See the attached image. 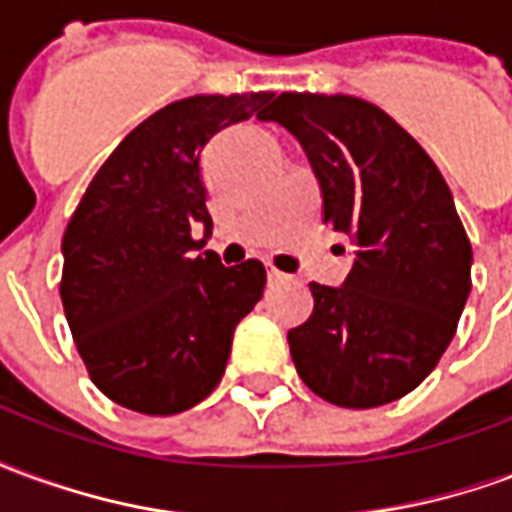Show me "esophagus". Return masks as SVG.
I'll return each instance as SVG.
<instances>
[{
    "instance_id": "34e87169",
    "label": "esophagus",
    "mask_w": 512,
    "mask_h": 512,
    "mask_svg": "<svg viewBox=\"0 0 512 512\" xmlns=\"http://www.w3.org/2000/svg\"><path fill=\"white\" fill-rule=\"evenodd\" d=\"M288 274H282V271H277L274 266H268V282H288Z\"/></svg>"
}]
</instances>
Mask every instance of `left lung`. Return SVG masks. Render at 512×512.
<instances>
[{"mask_svg": "<svg viewBox=\"0 0 512 512\" xmlns=\"http://www.w3.org/2000/svg\"><path fill=\"white\" fill-rule=\"evenodd\" d=\"M263 120L299 139L323 222L356 246L340 288L310 285V321L288 332L293 365L334 406L392 403L439 365L472 290L450 186L414 136L354 95L282 93Z\"/></svg>", "mask_w": 512, "mask_h": 512, "instance_id": "obj_1", "label": "left lung"}]
</instances>
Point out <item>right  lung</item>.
<instances>
[{"instance_id":"1","label":"right lung","mask_w":512,"mask_h":512,"mask_svg":"<svg viewBox=\"0 0 512 512\" xmlns=\"http://www.w3.org/2000/svg\"><path fill=\"white\" fill-rule=\"evenodd\" d=\"M274 93L194 95L117 145L62 238V307L93 384L139 414H180L222 381L235 326L266 285L260 260L222 266L200 158L222 128L266 117Z\"/></svg>"}]
</instances>
